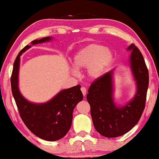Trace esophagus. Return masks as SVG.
Segmentation results:
<instances>
[{"label": "esophagus", "mask_w": 159, "mask_h": 159, "mask_svg": "<svg viewBox=\"0 0 159 159\" xmlns=\"http://www.w3.org/2000/svg\"><path fill=\"white\" fill-rule=\"evenodd\" d=\"M80 90H81V92L83 93V96H85V95H86V88L85 87H81Z\"/></svg>", "instance_id": "34e87169"}]
</instances>
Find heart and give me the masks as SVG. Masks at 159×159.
Wrapping results in <instances>:
<instances>
[{
	"instance_id": "obj_1",
	"label": "heart",
	"mask_w": 159,
	"mask_h": 159,
	"mask_svg": "<svg viewBox=\"0 0 159 159\" xmlns=\"http://www.w3.org/2000/svg\"><path fill=\"white\" fill-rule=\"evenodd\" d=\"M114 61V54L109 48L98 43H90L75 53L72 64L77 70L88 67V74L91 79L101 77Z\"/></svg>"
}]
</instances>
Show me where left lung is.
I'll list each match as a JSON object with an SVG mask.
<instances>
[{
    "label": "left lung",
    "instance_id": "8db88e82",
    "mask_svg": "<svg viewBox=\"0 0 159 159\" xmlns=\"http://www.w3.org/2000/svg\"><path fill=\"white\" fill-rule=\"evenodd\" d=\"M129 60L136 81L135 95L123 107H117L113 99V71L111 70L91 83L87 95L90 114L96 130L106 138H116L130 131L143 113L149 85V72L143 56L134 44Z\"/></svg>",
    "mask_w": 159,
    "mask_h": 159
}]
</instances>
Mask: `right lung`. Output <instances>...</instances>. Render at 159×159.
<instances>
[{"instance_id": "add662e5", "label": "right lung", "mask_w": 159, "mask_h": 159, "mask_svg": "<svg viewBox=\"0 0 159 159\" xmlns=\"http://www.w3.org/2000/svg\"><path fill=\"white\" fill-rule=\"evenodd\" d=\"M51 39V37H45L31 43L32 45H36L50 41ZM30 48L31 45H26L15 59L11 76L12 95L21 118L31 133L45 140H58L68 133L71 126L74 109L83 98L80 85L60 91L45 103L36 104L26 100L19 90L18 74L20 56Z\"/></svg>"}]
</instances>
